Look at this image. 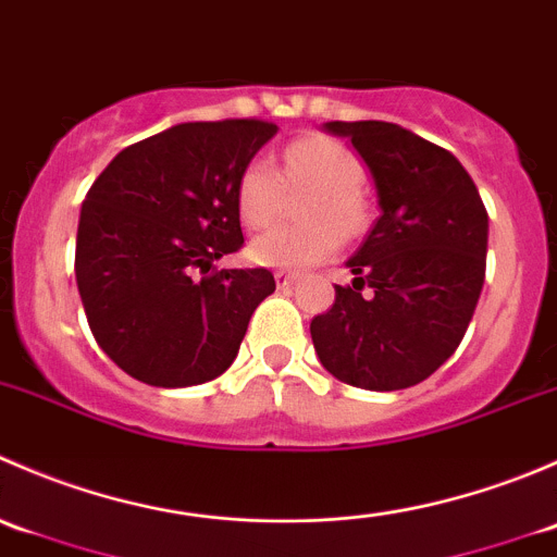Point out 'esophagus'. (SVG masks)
<instances>
[{
    "label": "esophagus",
    "mask_w": 557,
    "mask_h": 557,
    "mask_svg": "<svg viewBox=\"0 0 557 557\" xmlns=\"http://www.w3.org/2000/svg\"><path fill=\"white\" fill-rule=\"evenodd\" d=\"M274 280H277V288H290L299 277L294 272H274Z\"/></svg>",
    "instance_id": "obj_1"
}]
</instances>
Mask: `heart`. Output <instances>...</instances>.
<instances>
[{"instance_id": "b5f03b06", "label": "heart", "mask_w": 557, "mask_h": 557, "mask_svg": "<svg viewBox=\"0 0 557 557\" xmlns=\"http://www.w3.org/2000/svg\"><path fill=\"white\" fill-rule=\"evenodd\" d=\"M363 164L347 145L329 137L296 139L285 148L283 170L269 159H252L239 174V218L250 228H269L285 210L288 190H314L305 205L310 226L272 228L252 239L256 263L280 269H310L329 261L345 237L367 228L369 212L361 188Z\"/></svg>"}]
</instances>
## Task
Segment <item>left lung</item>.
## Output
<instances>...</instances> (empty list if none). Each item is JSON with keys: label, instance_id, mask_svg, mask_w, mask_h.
Listing matches in <instances>:
<instances>
[{"label": "left lung", "instance_id": "obj_1", "mask_svg": "<svg viewBox=\"0 0 557 557\" xmlns=\"http://www.w3.org/2000/svg\"><path fill=\"white\" fill-rule=\"evenodd\" d=\"M377 185L380 218L310 323L320 363L367 391L423 383L458 350L485 283L487 212L450 150L385 121H331Z\"/></svg>", "mask_w": 557, "mask_h": 557}]
</instances>
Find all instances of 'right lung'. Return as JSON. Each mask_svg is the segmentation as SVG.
<instances>
[{
	"label": "right lung",
	"instance_id": "add662e5",
	"mask_svg": "<svg viewBox=\"0 0 557 557\" xmlns=\"http://www.w3.org/2000/svg\"><path fill=\"white\" fill-rule=\"evenodd\" d=\"M277 134L258 117L177 123L123 148L94 180L75 274L99 347L139 383L215 380L237 358L269 269H218L245 245L237 183Z\"/></svg>",
	"mask_w": 557,
	"mask_h": 557
}]
</instances>
